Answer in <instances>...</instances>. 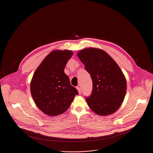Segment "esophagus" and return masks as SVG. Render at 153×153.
I'll list each match as a JSON object with an SVG mask.
<instances>
[{
  "instance_id": "1",
  "label": "esophagus",
  "mask_w": 153,
  "mask_h": 153,
  "mask_svg": "<svg viewBox=\"0 0 153 153\" xmlns=\"http://www.w3.org/2000/svg\"><path fill=\"white\" fill-rule=\"evenodd\" d=\"M77 91H78V92H79V94H81V88L80 87H77Z\"/></svg>"
}]
</instances>
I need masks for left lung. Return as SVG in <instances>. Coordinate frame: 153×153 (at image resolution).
<instances>
[{
  "mask_svg": "<svg viewBox=\"0 0 153 153\" xmlns=\"http://www.w3.org/2000/svg\"><path fill=\"white\" fill-rule=\"evenodd\" d=\"M78 57L90 74L93 88L91 95L85 97L88 105L99 115H108L117 111L123 102L127 83L116 62L102 50L85 49Z\"/></svg>",
  "mask_w": 153,
  "mask_h": 153,
  "instance_id": "obj_1",
  "label": "left lung"
}]
</instances>
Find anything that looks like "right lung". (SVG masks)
I'll use <instances>...</instances> for the list:
<instances>
[{
    "mask_svg": "<svg viewBox=\"0 0 153 153\" xmlns=\"http://www.w3.org/2000/svg\"><path fill=\"white\" fill-rule=\"evenodd\" d=\"M72 55L70 51H51L33 76L30 84L32 97L39 109L48 115L56 116L65 112L79 94L64 73L66 64Z\"/></svg>",
    "mask_w": 153,
    "mask_h": 153,
    "instance_id": "1",
    "label": "right lung"
}]
</instances>
